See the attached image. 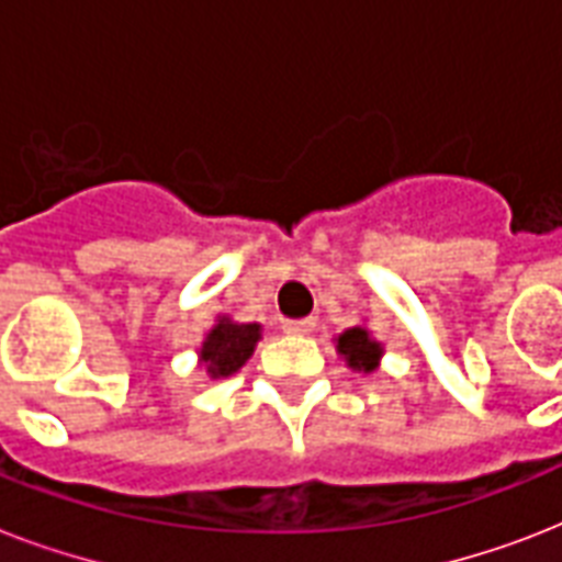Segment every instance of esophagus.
<instances>
[{
  "label": "esophagus",
  "mask_w": 562,
  "mask_h": 562,
  "mask_svg": "<svg viewBox=\"0 0 562 562\" xmlns=\"http://www.w3.org/2000/svg\"><path fill=\"white\" fill-rule=\"evenodd\" d=\"M282 333L285 335H312L315 333V321L303 317V321H282Z\"/></svg>",
  "instance_id": "obj_1"
}]
</instances>
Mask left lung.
<instances>
[{
  "mask_svg": "<svg viewBox=\"0 0 562 562\" xmlns=\"http://www.w3.org/2000/svg\"><path fill=\"white\" fill-rule=\"evenodd\" d=\"M335 350L344 359V364L356 373H373L379 370V361L384 356L382 341H375L373 335H370L368 326H350V329H344L338 338H335Z\"/></svg>",
  "mask_w": 562,
  "mask_h": 562,
  "instance_id": "obj_1",
  "label": "left lung"
}]
</instances>
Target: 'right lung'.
Here are the masks:
<instances>
[{
	"instance_id": "obj_1",
	"label": "right lung",
	"mask_w": 562,
	"mask_h": 562,
	"mask_svg": "<svg viewBox=\"0 0 562 562\" xmlns=\"http://www.w3.org/2000/svg\"><path fill=\"white\" fill-rule=\"evenodd\" d=\"M259 338L262 324H238L229 315H218L198 347V368L206 370L210 379L238 373L254 356Z\"/></svg>"
}]
</instances>
